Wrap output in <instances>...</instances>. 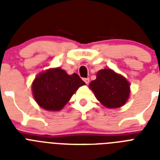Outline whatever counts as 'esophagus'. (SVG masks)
I'll use <instances>...</instances> for the list:
<instances>
[{"label":"esophagus","mask_w":160,"mask_h":160,"mask_svg":"<svg viewBox=\"0 0 160 160\" xmlns=\"http://www.w3.org/2000/svg\"><path fill=\"white\" fill-rule=\"evenodd\" d=\"M84 81H85V83L86 85H88V84L90 83V79H89V78H85V79H84Z\"/></svg>","instance_id":"obj_1"}]
</instances>
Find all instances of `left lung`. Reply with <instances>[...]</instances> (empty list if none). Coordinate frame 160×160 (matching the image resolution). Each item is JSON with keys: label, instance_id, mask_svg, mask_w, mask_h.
Returning a JSON list of instances; mask_svg holds the SVG:
<instances>
[{"label": "left lung", "instance_id": "8db88e82", "mask_svg": "<svg viewBox=\"0 0 160 160\" xmlns=\"http://www.w3.org/2000/svg\"><path fill=\"white\" fill-rule=\"evenodd\" d=\"M95 97L107 108H119L129 95V84L122 75L110 69L98 71L96 79L90 84Z\"/></svg>", "mask_w": 160, "mask_h": 160}]
</instances>
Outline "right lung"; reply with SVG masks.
Segmentation results:
<instances>
[{
  "label": "right lung",
  "mask_w": 160,
  "mask_h": 160,
  "mask_svg": "<svg viewBox=\"0 0 160 160\" xmlns=\"http://www.w3.org/2000/svg\"><path fill=\"white\" fill-rule=\"evenodd\" d=\"M85 83L77 74L69 75L64 70L55 68L36 76L32 85L35 100L46 110H60L73 94Z\"/></svg>",
  "instance_id": "add662e5"
}]
</instances>
